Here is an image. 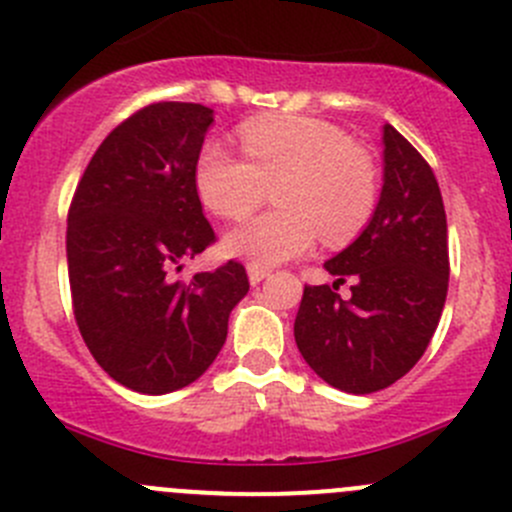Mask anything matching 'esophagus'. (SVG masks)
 <instances>
[{"label":"esophagus","instance_id":"obj_1","mask_svg":"<svg viewBox=\"0 0 512 512\" xmlns=\"http://www.w3.org/2000/svg\"><path fill=\"white\" fill-rule=\"evenodd\" d=\"M267 275H270V270H265V267L247 265V277H250V285H260Z\"/></svg>","mask_w":512,"mask_h":512}]
</instances>
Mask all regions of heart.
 Wrapping results in <instances>:
<instances>
[{"label":"heart","instance_id":"heart-1","mask_svg":"<svg viewBox=\"0 0 512 512\" xmlns=\"http://www.w3.org/2000/svg\"><path fill=\"white\" fill-rule=\"evenodd\" d=\"M240 140L247 160L217 140L202 147L197 195L215 215L237 220L275 185L277 210L232 227L222 240L227 255L272 267L305 255L320 232L342 245L367 225L377 202L375 162L337 124L277 114L242 124Z\"/></svg>","mask_w":512,"mask_h":512}]
</instances>
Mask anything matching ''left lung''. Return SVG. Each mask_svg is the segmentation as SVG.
Wrapping results in <instances>:
<instances>
[{"label": "left lung", "instance_id": "8db88e82", "mask_svg": "<svg viewBox=\"0 0 512 512\" xmlns=\"http://www.w3.org/2000/svg\"><path fill=\"white\" fill-rule=\"evenodd\" d=\"M382 192L355 242L325 262L332 285H305L295 342L332 388L377 393L413 370L430 345L448 295V220L428 162L382 127ZM345 276L356 285L342 301Z\"/></svg>", "mask_w": 512, "mask_h": 512}]
</instances>
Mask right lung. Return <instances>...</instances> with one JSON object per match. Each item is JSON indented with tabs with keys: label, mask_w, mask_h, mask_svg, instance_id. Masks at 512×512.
Returning a JSON list of instances; mask_svg holds the SVG:
<instances>
[{
	"label": "right lung",
	"mask_w": 512,
	"mask_h": 512,
	"mask_svg": "<svg viewBox=\"0 0 512 512\" xmlns=\"http://www.w3.org/2000/svg\"><path fill=\"white\" fill-rule=\"evenodd\" d=\"M212 122L205 104H147L104 137L69 207L74 320L99 367L135 393L195 382L250 290L235 260L190 282L172 277L215 242L195 187Z\"/></svg>",
	"instance_id": "add662e5"
}]
</instances>
